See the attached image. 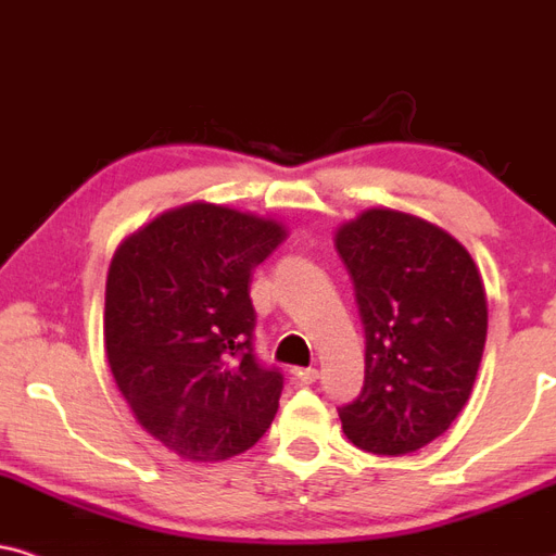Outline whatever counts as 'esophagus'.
I'll use <instances>...</instances> for the list:
<instances>
[{"label": "esophagus", "mask_w": 556, "mask_h": 556, "mask_svg": "<svg viewBox=\"0 0 556 556\" xmlns=\"http://www.w3.org/2000/svg\"><path fill=\"white\" fill-rule=\"evenodd\" d=\"M292 375H294V379H298L300 384H313L315 379H318V369H292Z\"/></svg>", "instance_id": "esophagus-1"}]
</instances>
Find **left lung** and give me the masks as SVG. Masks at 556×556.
Wrapping results in <instances>:
<instances>
[{
  "instance_id": "left-lung-1",
  "label": "left lung",
  "mask_w": 556,
  "mask_h": 556,
  "mask_svg": "<svg viewBox=\"0 0 556 556\" xmlns=\"http://www.w3.org/2000/svg\"><path fill=\"white\" fill-rule=\"evenodd\" d=\"M364 323V388L339 407L343 433L371 454L418 452L472 392L488 298L469 251L424 217L364 210L336 230Z\"/></svg>"
}]
</instances>
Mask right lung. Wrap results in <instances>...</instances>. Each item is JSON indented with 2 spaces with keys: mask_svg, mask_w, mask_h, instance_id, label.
Masks as SVG:
<instances>
[{
  "mask_svg": "<svg viewBox=\"0 0 556 556\" xmlns=\"http://www.w3.org/2000/svg\"><path fill=\"white\" fill-rule=\"evenodd\" d=\"M282 223L187 202L117 245L104 290V351L132 416L187 462H223L277 416L282 375L254 356L251 274Z\"/></svg>",
  "mask_w": 556,
  "mask_h": 556,
  "instance_id": "obj_1",
  "label": "right lung"
}]
</instances>
